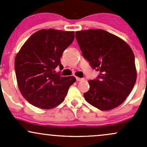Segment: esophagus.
<instances>
[{"label":"esophagus","mask_w":147,"mask_h":147,"mask_svg":"<svg viewBox=\"0 0 147 147\" xmlns=\"http://www.w3.org/2000/svg\"><path fill=\"white\" fill-rule=\"evenodd\" d=\"M76 79H77V82H81V81H83L84 78H80V77H76Z\"/></svg>","instance_id":"1"}]
</instances>
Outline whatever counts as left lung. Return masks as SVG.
Segmentation results:
<instances>
[{
  "mask_svg": "<svg viewBox=\"0 0 147 147\" xmlns=\"http://www.w3.org/2000/svg\"><path fill=\"white\" fill-rule=\"evenodd\" d=\"M75 37L84 58L100 72L88 82L90 89L84 98L101 111L119 106L131 93L137 77L131 48L120 38L100 29L77 31Z\"/></svg>",
  "mask_w": 147,
  "mask_h": 147,
  "instance_id": "1",
  "label": "left lung"
}]
</instances>
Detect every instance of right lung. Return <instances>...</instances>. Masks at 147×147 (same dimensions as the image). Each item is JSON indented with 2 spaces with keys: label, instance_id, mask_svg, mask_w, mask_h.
I'll return each instance as SVG.
<instances>
[{
  "label": "right lung",
  "instance_id": "obj_1",
  "mask_svg": "<svg viewBox=\"0 0 147 147\" xmlns=\"http://www.w3.org/2000/svg\"><path fill=\"white\" fill-rule=\"evenodd\" d=\"M74 38V32L43 29L33 34L22 46L14 68L19 90L30 104L50 109L64 100L76 79L61 77L55 69L63 70L60 58Z\"/></svg>",
  "mask_w": 147,
  "mask_h": 147
}]
</instances>
